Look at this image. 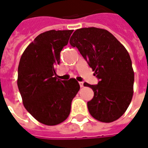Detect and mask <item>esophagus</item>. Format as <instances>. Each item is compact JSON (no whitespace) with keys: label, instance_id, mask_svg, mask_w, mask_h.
I'll use <instances>...</instances> for the list:
<instances>
[{"label":"esophagus","instance_id":"1","mask_svg":"<svg viewBox=\"0 0 148 148\" xmlns=\"http://www.w3.org/2000/svg\"><path fill=\"white\" fill-rule=\"evenodd\" d=\"M79 84H80V87H83V86H84V82H79Z\"/></svg>","mask_w":148,"mask_h":148}]
</instances>
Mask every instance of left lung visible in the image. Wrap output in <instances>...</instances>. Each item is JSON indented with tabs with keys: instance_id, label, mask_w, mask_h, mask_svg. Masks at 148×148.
Masks as SVG:
<instances>
[{
	"instance_id": "obj_1",
	"label": "left lung",
	"mask_w": 148,
	"mask_h": 148,
	"mask_svg": "<svg viewBox=\"0 0 148 148\" xmlns=\"http://www.w3.org/2000/svg\"><path fill=\"white\" fill-rule=\"evenodd\" d=\"M70 44L77 48L99 80L97 85L84 84L94 92L87 102L89 114L101 122H114L126 112L133 95L130 54L108 31L94 27L76 30Z\"/></svg>"
}]
</instances>
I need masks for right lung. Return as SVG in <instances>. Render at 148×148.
Wrapping results in <instances>:
<instances>
[{
  "instance_id": "1",
  "label": "right lung",
  "mask_w": 148,
  "mask_h": 148,
  "mask_svg": "<svg viewBox=\"0 0 148 148\" xmlns=\"http://www.w3.org/2000/svg\"><path fill=\"white\" fill-rule=\"evenodd\" d=\"M73 31L50 30L39 34L25 49L18 64L17 85L24 107L47 126L68 118L72 100L80 89L74 78L58 79L55 68Z\"/></svg>"
}]
</instances>
